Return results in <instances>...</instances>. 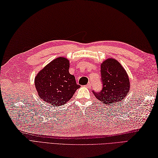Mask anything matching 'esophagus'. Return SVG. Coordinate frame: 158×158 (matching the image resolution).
Segmentation results:
<instances>
[{"instance_id":"esophagus-1","label":"esophagus","mask_w":158,"mask_h":158,"mask_svg":"<svg viewBox=\"0 0 158 158\" xmlns=\"http://www.w3.org/2000/svg\"><path fill=\"white\" fill-rule=\"evenodd\" d=\"M86 86H87L88 88H91V84L90 83V82H89V83H88L87 85H86Z\"/></svg>"}]
</instances>
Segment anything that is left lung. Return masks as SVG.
<instances>
[{
	"label": "left lung",
	"mask_w": 158,
	"mask_h": 158,
	"mask_svg": "<svg viewBox=\"0 0 158 158\" xmlns=\"http://www.w3.org/2000/svg\"><path fill=\"white\" fill-rule=\"evenodd\" d=\"M101 76L103 88L99 93L93 92L95 98L107 106L120 104L130 89L126 71L119 62L110 58L101 63Z\"/></svg>",
	"instance_id": "1"
}]
</instances>
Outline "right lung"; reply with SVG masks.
<instances>
[{
    "label": "right lung",
    "instance_id": "1",
    "mask_svg": "<svg viewBox=\"0 0 158 158\" xmlns=\"http://www.w3.org/2000/svg\"><path fill=\"white\" fill-rule=\"evenodd\" d=\"M69 60L59 57L51 61L38 72L35 85L38 95L50 106L65 104L73 97L80 86L74 76L69 72Z\"/></svg>",
    "mask_w": 158,
    "mask_h": 158
}]
</instances>
